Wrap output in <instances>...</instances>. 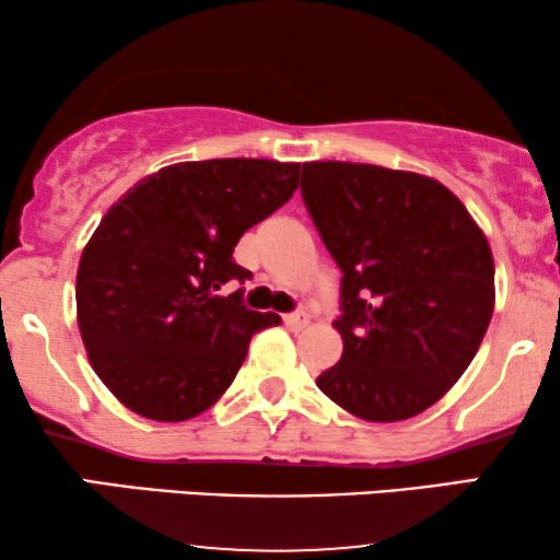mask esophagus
<instances>
[{
  "label": "esophagus",
  "mask_w": 560,
  "mask_h": 560,
  "mask_svg": "<svg viewBox=\"0 0 560 560\" xmlns=\"http://www.w3.org/2000/svg\"><path fill=\"white\" fill-rule=\"evenodd\" d=\"M282 324H285L290 331H301V328L308 326V316H305V313H285V316H282Z\"/></svg>",
  "instance_id": "esophagus-1"
}]
</instances>
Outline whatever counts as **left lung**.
I'll return each instance as SVG.
<instances>
[{
  "mask_svg": "<svg viewBox=\"0 0 560 560\" xmlns=\"http://www.w3.org/2000/svg\"><path fill=\"white\" fill-rule=\"evenodd\" d=\"M303 203L341 270V359L316 380L372 423L418 416L454 387L494 311V259L439 180L362 163H305Z\"/></svg>",
  "mask_w": 560,
  "mask_h": 560,
  "instance_id": "1",
  "label": "left lung"
}]
</instances>
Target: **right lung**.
Here are the masks:
<instances>
[{
	"mask_svg": "<svg viewBox=\"0 0 560 560\" xmlns=\"http://www.w3.org/2000/svg\"><path fill=\"white\" fill-rule=\"evenodd\" d=\"M298 163L201 160L148 175L106 211L81 255L75 308L98 377L129 410L178 423L211 408L247 357L252 334L278 326L249 311L252 278L232 259L249 226L298 188Z\"/></svg>",
	"mask_w": 560,
	"mask_h": 560,
	"instance_id": "add662e5",
	"label": "right lung"
}]
</instances>
